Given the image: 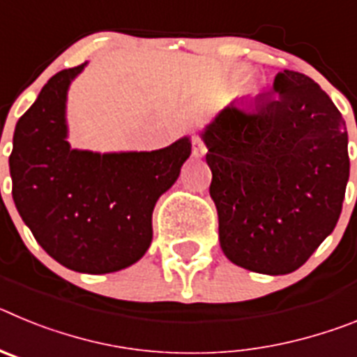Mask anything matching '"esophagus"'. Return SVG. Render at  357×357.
I'll use <instances>...</instances> for the list:
<instances>
[{"label": "esophagus", "instance_id": "esophagus-1", "mask_svg": "<svg viewBox=\"0 0 357 357\" xmlns=\"http://www.w3.org/2000/svg\"><path fill=\"white\" fill-rule=\"evenodd\" d=\"M193 155L195 157H202V155H206V151H207V146L206 143L200 139V137H195L193 139Z\"/></svg>", "mask_w": 357, "mask_h": 357}]
</instances>
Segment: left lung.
Returning <instances> with one entry per match:
<instances>
[{"mask_svg": "<svg viewBox=\"0 0 357 357\" xmlns=\"http://www.w3.org/2000/svg\"><path fill=\"white\" fill-rule=\"evenodd\" d=\"M202 137L223 254L250 272H295L342 213L351 168L342 112L317 82L284 69L273 94L232 102Z\"/></svg>", "mask_w": 357, "mask_h": 357, "instance_id": "1", "label": "left lung"}]
</instances>
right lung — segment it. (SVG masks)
I'll return each instance as SVG.
<instances>
[{
	"instance_id": "obj_1",
	"label": "right lung",
	"mask_w": 357,
	"mask_h": 357,
	"mask_svg": "<svg viewBox=\"0 0 357 357\" xmlns=\"http://www.w3.org/2000/svg\"><path fill=\"white\" fill-rule=\"evenodd\" d=\"M84 66L50 78L19 118L8 159L12 197L53 259L75 272L110 273L148 250L155 202L178 178L191 143L103 155L71 150L66 94Z\"/></svg>"
}]
</instances>
